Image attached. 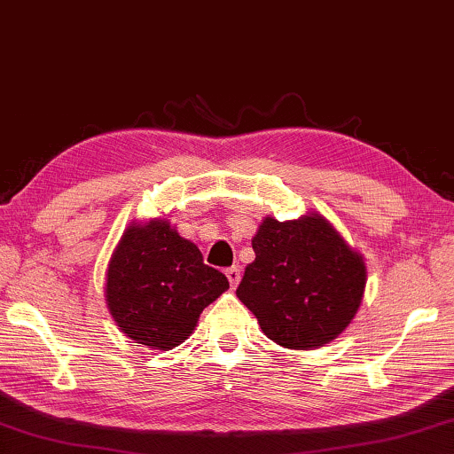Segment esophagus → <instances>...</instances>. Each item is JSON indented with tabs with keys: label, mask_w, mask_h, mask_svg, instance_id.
I'll list each match as a JSON object with an SVG mask.
<instances>
[{
	"label": "esophagus",
	"mask_w": 454,
	"mask_h": 454,
	"mask_svg": "<svg viewBox=\"0 0 454 454\" xmlns=\"http://www.w3.org/2000/svg\"><path fill=\"white\" fill-rule=\"evenodd\" d=\"M226 278H228L230 286L236 287L238 284H240V268H238V266L228 268V270H226Z\"/></svg>",
	"instance_id": "esophagus-1"
}]
</instances>
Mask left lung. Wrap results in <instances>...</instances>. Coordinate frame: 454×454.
<instances>
[{
	"mask_svg": "<svg viewBox=\"0 0 454 454\" xmlns=\"http://www.w3.org/2000/svg\"><path fill=\"white\" fill-rule=\"evenodd\" d=\"M255 260L246 266L236 295L271 341L313 349L351 324L367 282L361 254L321 216L266 218L252 238Z\"/></svg>",
	"mask_w": 454,
	"mask_h": 454,
	"instance_id": "obj_1",
	"label": "left lung"
}]
</instances>
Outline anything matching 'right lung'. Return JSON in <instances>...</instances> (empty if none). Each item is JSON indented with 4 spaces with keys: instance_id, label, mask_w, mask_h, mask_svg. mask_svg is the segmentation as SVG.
<instances>
[{
    "instance_id": "1",
    "label": "right lung",
    "mask_w": 454,
    "mask_h": 454,
    "mask_svg": "<svg viewBox=\"0 0 454 454\" xmlns=\"http://www.w3.org/2000/svg\"><path fill=\"white\" fill-rule=\"evenodd\" d=\"M228 287L196 244L162 218L125 230L106 270L105 298L122 333L168 351L188 340L202 309Z\"/></svg>"
}]
</instances>
